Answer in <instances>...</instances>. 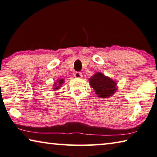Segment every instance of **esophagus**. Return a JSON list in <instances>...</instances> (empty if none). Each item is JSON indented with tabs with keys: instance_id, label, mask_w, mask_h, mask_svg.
Here are the masks:
<instances>
[{
	"instance_id": "obj_1",
	"label": "esophagus",
	"mask_w": 157,
	"mask_h": 157,
	"mask_svg": "<svg viewBox=\"0 0 157 157\" xmlns=\"http://www.w3.org/2000/svg\"><path fill=\"white\" fill-rule=\"evenodd\" d=\"M82 74H81V72H78V71H77V72H76L75 74H74V76L76 77V78H81L82 77Z\"/></svg>"
}]
</instances>
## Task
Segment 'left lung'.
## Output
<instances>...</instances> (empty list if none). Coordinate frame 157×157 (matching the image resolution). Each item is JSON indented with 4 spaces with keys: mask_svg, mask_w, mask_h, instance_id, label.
Masks as SVG:
<instances>
[{
    "mask_svg": "<svg viewBox=\"0 0 157 157\" xmlns=\"http://www.w3.org/2000/svg\"><path fill=\"white\" fill-rule=\"evenodd\" d=\"M92 88L99 97H108L113 95L116 91V83L104 74L98 72L90 78Z\"/></svg>",
    "mask_w": 157,
    "mask_h": 157,
    "instance_id": "obj_1",
    "label": "left lung"
}]
</instances>
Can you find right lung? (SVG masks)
Listing matches in <instances>:
<instances>
[{
    "label": "right lung",
    "mask_w": 157,
    "mask_h": 157,
    "mask_svg": "<svg viewBox=\"0 0 157 157\" xmlns=\"http://www.w3.org/2000/svg\"><path fill=\"white\" fill-rule=\"evenodd\" d=\"M58 84H57V83H56V85H55V88H53V89H54V90H58L59 88H60V86H61V85L62 84H63V82H64V80H63V79H60V80H58ZM58 84V86H57V85Z\"/></svg>",
    "instance_id": "obj_1"
}]
</instances>
